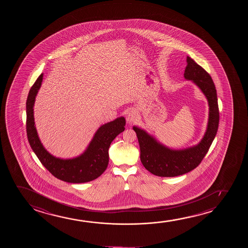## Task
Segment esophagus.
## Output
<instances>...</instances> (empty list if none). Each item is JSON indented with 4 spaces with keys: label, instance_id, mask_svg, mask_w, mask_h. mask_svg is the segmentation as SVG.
I'll use <instances>...</instances> for the list:
<instances>
[{
    "label": "esophagus",
    "instance_id": "obj_1",
    "mask_svg": "<svg viewBox=\"0 0 248 248\" xmlns=\"http://www.w3.org/2000/svg\"><path fill=\"white\" fill-rule=\"evenodd\" d=\"M138 112H136L135 109H130L128 111L127 114H126V121L129 124H131L133 123L136 122L138 119Z\"/></svg>",
    "mask_w": 248,
    "mask_h": 248
}]
</instances>
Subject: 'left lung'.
<instances>
[{
  "mask_svg": "<svg viewBox=\"0 0 248 248\" xmlns=\"http://www.w3.org/2000/svg\"><path fill=\"white\" fill-rule=\"evenodd\" d=\"M186 62L185 78L193 82L203 93L208 102L207 129L198 144L177 150L164 146L145 129L133 126L139 141L140 161L143 166L156 176H179L196 169L207 154L217 134L219 112L214 81L210 75L192 58L187 57Z\"/></svg>",
  "mask_w": 248,
  "mask_h": 248,
  "instance_id": "left-lung-1",
  "label": "left lung"
}]
</instances>
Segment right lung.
<instances>
[{
	"label": "right lung",
	"instance_id": "obj_1",
	"mask_svg": "<svg viewBox=\"0 0 248 248\" xmlns=\"http://www.w3.org/2000/svg\"><path fill=\"white\" fill-rule=\"evenodd\" d=\"M42 80L43 74L31 87L26 102V130L31 148L43 166L59 180L68 183H85L95 180L108 167L109 146L125 129V119L119 117L100 126L85 152L78 156L64 159L53 156L42 145L34 124V102Z\"/></svg>",
	"mask_w": 248,
	"mask_h": 248
}]
</instances>
